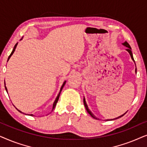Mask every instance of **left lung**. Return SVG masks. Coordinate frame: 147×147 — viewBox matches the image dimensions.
Listing matches in <instances>:
<instances>
[{
	"instance_id": "8db88e82",
	"label": "left lung",
	"mask_w": 147,
	"mask_h": 147,
	"mask_svg": "<svg viewBox=\"0 0 147 147\" xmlns=\"http://www.w3.org/2000/svg\"><path fill=\"white\" fill-rule=\"evenodd\" d=\"M123 45H124L125 46H126L127 47V49H126V50L128 51V52H129V54H130V56H131V58H132V59L134 60V58H133V56H132V51H131V47L130 46V45H129V44L127 42H125L124 44H123ZM135 71L136 72V70H135ZM83 102H84V105H85V108H86V110L87 111V112L89 113L90 115H91V116L93 117V118H95V119H96V120H98V119H97L96 117H95V116H94V115L93 114V113H91V111L89 110V108H88V106H87V103H86V101H85V98H84V99H83ZM125 114V113H124ZM124 114H123V115H122V116H120V117H118V118H120V117H122V116H124ZM116 118V119H117Z\"/></svg>"
}]
</instances>
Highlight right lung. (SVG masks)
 <instances>
[{
	"instance_id": "1",
	"label": "right lung",
	"mask_w": 147,
	"mask_h": 147,
	"mask_svg": "<svg viewBox=\"0 0 147 147\" xmlns=\"http://www.w3.org/2000/svg\"><path fill=\"white\" fill-rule=\"evenodd\" d=\"M17 43L15 45V46H14V48H13V51H12V52H11V54H10V56H9V58H8V60H9V58H11V56H12V54L14 53V52H15V48H16V47H17ZM65 83H66V81H64V83H63V85H62V87H61V89H60V93H58V96H57V97H56V100H55V101H54V103H53V107H52V110H53V109H54V107H55V106H56V103H57V102H58V99H59V97H60V92H61V91H62V88H63V87H64V85H65ZM5 89H6V91H7V87H6V86H5ZM17 110H18V109H17ZM19 112H21V113H22L21 112V111H20V110H18ZM30 116H34V115L33 114H31Z\"/></svg>"
}]
</instances>
